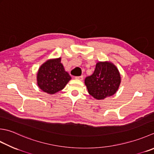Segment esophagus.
I'll use <instances>...</instances> for the list:
<instances>
[{
	"instance_id": "obj_1",
	"label": "esophagus",
	"mask_w": 154,
	"mask_h": 154,
	"mask_svg": "<svg viewBox=\"0 0 154 154\" xmlns=\"http://www.w3.org/2000/svg\"><path fill=\"white\" fill-rule=\"evenodd\" d=\"M75 79H78V80H80V81H82L83 79V75H81V76H79V77H75Z\"/></svg>"
}]
</instances>
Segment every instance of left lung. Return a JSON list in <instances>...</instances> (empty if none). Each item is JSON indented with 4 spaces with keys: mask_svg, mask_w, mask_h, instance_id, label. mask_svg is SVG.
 <instances>
[{
    "mask_svg": "<svg viewBox=\"0 0 154 154\" xmlns=\"http://www.w3.org/2000/svg\"><path fill=\"white\" fill-rule=\"evenodd\" d=\"M121 83V76L112 63L98 62L93 73L87 77L85 84L90 95L101 100L115 94Z\"/></svg>",
    "mask_w": 154,
    "mask_h": 154,
    "instance_id": "1",
    "label": "left lung"
}]
</instances>
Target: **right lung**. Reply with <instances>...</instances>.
Here are the masks:
<instances>
[{"label": "right lung", "mask_w": 154, "mask_h": 154, "mask_svg": "<svg viewBox=\"0 0 154 154\" xmlns=\"http://www.w3.org/2000/svg\"><path fill=\"white\" fill-rule=\"evenodd\" d=\"M61 59L59 57L47 60L38 69L37 85L42 91L51 95L62 90L71 79Z\"/></svg>", "instance_id": "add662e5"}]
</instances>
